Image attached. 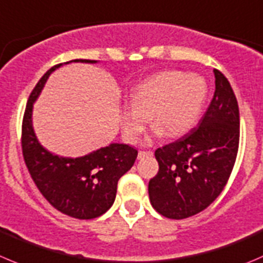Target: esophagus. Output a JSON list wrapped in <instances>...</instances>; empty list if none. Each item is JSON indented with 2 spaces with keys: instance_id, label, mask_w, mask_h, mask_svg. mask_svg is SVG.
<instances>
[{
  "instance_id": "34e87169",
  "label": "esophagus",
  "mask_w": 263,
  "mask_h": 263,
  "mask_svg": "<svg viewBox=\"0 0 263 263\" xmlns=\"http://www.w3.org/2000/svg\"><path fill=\"white\" fill-rule=\"evenodd\" d=\"M153 155V152H139V154H137V158H139V159H144V158H147V157H152Z\"/></svg>"
}]
</instances>
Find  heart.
Segmentation results:
<instances>
[{
	"label": "heart",
	"mask_w": 263,
	"mask_h": 263,
	"mask_svg": "<svg viewBox=\"0 0 263 263\" xmlns=\"http://www.w3.org/2000/svg\"><path fill=\"white\" fill-rule=\"evenodd\" d=\"M208 95L204 78L195 73L167 70L150 76L129 93V106L122 109V131L135 142L150 118L157 132L167 137L187 134L199 121Z\"/></svg>",
	"instance_id": "1"
}]
</instances>
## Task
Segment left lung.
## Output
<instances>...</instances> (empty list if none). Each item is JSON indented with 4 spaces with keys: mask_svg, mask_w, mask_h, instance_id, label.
I'll return each instance as SVG.
<instances>
[{
    "mask_svg": "<svg viewBox=\"0 0 263 263\" xmlns=\"http://www.w3.org/2000/svg\"><path fill=\"white\" fill-rule=\"evenodd\" d=\"M216 90L199 126L155 150L159 164L149 181L153 208L172 220L202 212L221 194L235 164L239 106L228 78L215 69Z\"/></svg>",
    "mask_w": 263,
    "mask_h": 263,
    "instance_id": "left-lung-1",
    "label": "left lung"
}]
</instances>
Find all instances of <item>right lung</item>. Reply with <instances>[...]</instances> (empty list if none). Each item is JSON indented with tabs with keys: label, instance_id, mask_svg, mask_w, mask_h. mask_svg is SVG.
Here are the masks:
<instances>
[{
	"label": "right lung",
	"instance_id": "add662e5",
	"mask_svg": "<svg viewBox=\"0 0 263 263\" xmlns=\"http://www.w3.org/2000/svg\"><path fill=\"white\" fill-rule=\"evenodd\" d=\"M72 61L98 63L83 59ZM61 65L47 70L28 99L22 128L23 157L38 190L52 207L70 217L91 220L104 215L113 205L118 180L131 170L137 150L127 144L111 142L83 157L69 158L53 154L41 145L33 128V104L51 73Z\"/></svg>",
	"mask_w": 263,
	"mask_h": 263
}]
</instances>
